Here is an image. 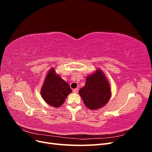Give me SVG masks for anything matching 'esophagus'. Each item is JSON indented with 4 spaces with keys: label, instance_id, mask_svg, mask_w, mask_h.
<instances>
[{
    "label": "esophagus",
    "instance_id": "34e87169",
    "mask_svg": "<svg viewBox=\"0 0 152 152\" xmlns=\"http://www.w3.org/2000/svg\"><path fill=\"white\" fill-rule=\"evenodd\" d=\"M78 91H79V89H78L77 88H76V89H73V92L74 93H78Z\"/></svg>",
    "mask_w": 152,
    "mask_h": 152
}]
</instances>
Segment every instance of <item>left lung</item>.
<instances>
[{
    "mask_svg": "<svg viewBox=\"0 0 152 152\" xmlns=\"http://www.w3.org/2000/svg\"><path fill=\"white\" fill-rule=\"evenodd\" d=\"M79 93L85 105L90 110L104 107L111 97L109 82L104 73L99 69L87 77L86 84Z\"/></svg>",
    "mask_w": 152,
    "mask_h": 152,
    "instance_id": "obj_1",
    "label": "left lung"
}]
</instances>
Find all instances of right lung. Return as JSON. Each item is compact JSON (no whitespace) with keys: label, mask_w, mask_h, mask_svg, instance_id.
<instances>
[{"label":"right lung","mask_w":152,"mask_h":152,"mask_svg":"<svg viewBox=\"0 0 152 152\" xmlns=\"http://www.w3.org/2000/svg\"><path fill=\"white\" fill-rule=\"evenodd\" d=\"M70 86L51 68L47 73L40 94L44 100L53 107H59L65 102L68 95L72 93Z\"/></svg>","instance_id":"obj_1"}]
</instances>
